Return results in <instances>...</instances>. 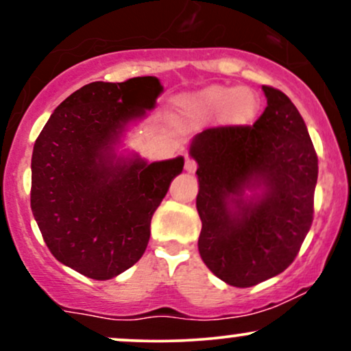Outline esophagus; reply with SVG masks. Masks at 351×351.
<instances>
[{
    "label": "esophagus",
    "instance_id": "1",
    "mask_svg": "<svg viewBox=\"0 0 351 351\" xmlns=\"http://www.w3.org/2000/svg\"><path fill=\"white\" fill-rule=\"evenodd\" d=\"M196 168H198V165H196L195 160L186 158V162H184V170H186L188 173H195Z\"/></svg>",
    "mask_w": 351,
    "mask_h": 351
}]
</instances>
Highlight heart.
<instances>
[{"label":"heart","instance_id":"b5f03b06","mask_svg":"<svg viewBox=\"0 0 351 351\" xmlns=\"http://www.w3.org/2000/svg\"><path fill=\"white\" fill-rule=\"evenodd\" d=\"M189 119L199 123L221 122L244 127L254 122L261 110V100L251 88L239 86H209L180 100Z\"/></svg>","mask_w":351,"mask_h":351}]
</instances>
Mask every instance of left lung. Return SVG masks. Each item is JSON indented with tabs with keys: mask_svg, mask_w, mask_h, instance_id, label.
Listing matches in <instances>:
<instances>
[{
	"mask_svg": "<svg viewBox=\"0 0 351 351\" xmlns=\"http://www.w3.org/2000/svg\"><path fill=\"white\" fill-rule=\"evenodd\" d=\"M251 127L208 128L189 143L198 165L199 256L232 287L284 272L313 219L318 158L307 125L284 92L263 86Z\"/></svg>",
	"mask_w": 351,
	"mask_h": 351,
	"instance_id": "left-lung-1",
	"label": "left lung"
}]
</instances>
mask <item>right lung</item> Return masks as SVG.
I'll return each instance as SVG.
<instances>
[{"label":"right lung","mask_w":351,"mask_h":351,"mask_svg":"<svg viewBox=\"0 0 351 351\" xmlns=\"http://www.w3.org/2000/svg\"><path fill=\"white\" fill-rule=\"evenodd\" d=\"M162 92L153 75L87 84L52 112L34 143L31 209L44 243L90 279L117 277L143 256L153 213L183 171V156L148 163L120 150Z\"/></svg>","instance_id":"obj_1"}]
</instances>
